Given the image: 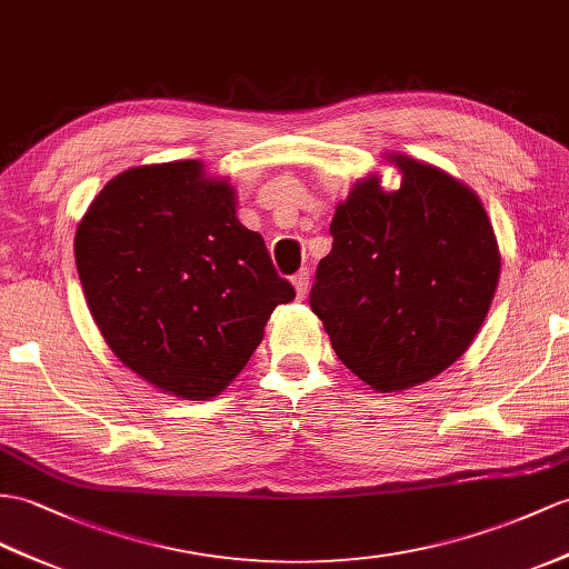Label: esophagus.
I'll return each mask as SVG.
<instances>
[{
  "label": "esophagus",
  "mask_w": 569,
  "mask_h": 569,
  "mask_svg": "<svg viewBox=\"0 0 569 569\" xmlns=\"http://www.w3.org/2000/svg\"><path fill=\"white\" fill-rule=\"evenodd\" d=\"M292 282H295V289H297V297H299V299L307 297V292H309V272H307V270H299V272L292 277Z\"/></svg>",
  "instance_id": "34e87169"
}]
</instances>
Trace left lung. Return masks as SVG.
<instances>
[{"mask_svg": "<svg viewBox=\"0 0 569 569\" xmlns=\"http://www.w3.org/2000/svg\"><path fill=\"white\" fill-rule=\"evenodd\" d=\"M403 183L359 180L330 221L311 311L340 362L381 393L435 379L473 342L500 277L480 200L435 166L396 157Z\"/></svg>", "mask_w": 569, "mask_h": 569, "instance_id": "left-lung-1", "label": "left lung"}]
</instances>
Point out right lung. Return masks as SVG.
<instances>
[{
  "mask_svg": "<svg viewBox=\"0 0 569 569\" xmlns=\"http://www.w3.org/2000/svg\"><path fill=\"white\" fill-rule=\"evenodd\" d=\"M89 311L120 362L207 400L239 377L295 287L200 161L137 166L96 196L74 237Z\"/></svg>",
  "mask_w": 569,
  "mask_h": 569,
  "instance_id": "add662e5",
  "label": "right lung"
}]
</instances>
